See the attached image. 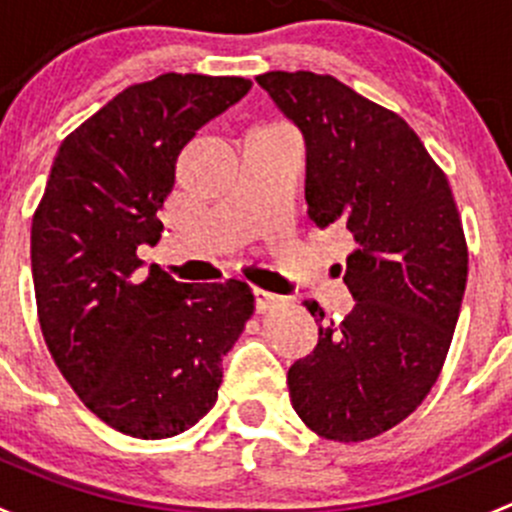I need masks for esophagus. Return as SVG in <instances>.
I'll return each mask as SVG.
<instances>
[{
	"label": "esophagus",
	"instance_id": "1",
	"mask_svg": "<svg viewBox=\"0 0 512 512\" xmlns=\"http://www.w3.org/2000/svg\"><path fill=\"white\" fill-rule=\"evenodd\" d=\"M255 307L257 312L265 314V312H272V309L282 307V304H287L285 299L280 297V294H272V292H265V289H255Z\"/></svg>",
	"mask_w": 512,
	"mask_h": 512
}]
</instances>
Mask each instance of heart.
<instances>
[{"label": "heart", "instance_id": "heart-1", "mask_svg": "<svg viewBox=\"0 0 512 512\" xmlns=\"http://www.w3.org/2000/svg\"><path fill=\"white\" fill-rule=\"evenodd\" d=\"M265 131H282V128H265Z\"/></svg>", "mask_w": 512, "mask_h": 512}]
</instances>
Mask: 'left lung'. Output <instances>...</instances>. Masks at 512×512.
<instances>
[{
  "mask_svg": "<svg viewBox=\"0 0 512 512\" xmlns=\"http://www.w3.org/2000/svg\"><path fill=\"white\" fill-rule=\"evenodd\" d=\"M257 84L302 131L309 218L347 230L342 322L319 324L314 352L287 371L297 416L327 441L399 426L426 399L451 347L468 280V245L446 173L414 128L329 74L267 71Z\"/></svg>",
  "mask_w": 512,
  "mask_h": 512,
  "instance_id": "1",
  "label": "left lung"
}]
</instances>
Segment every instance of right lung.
Here are the masks:
<instances>
[{"label": "right lung", "mask_w": 512, "mask_h": 512, "mask_svg": "<svg viewBox=\"0 0 512 512\" xmlns=\"http://www.w3.org/2000/svg\"><path fill=\"white\" fill-rule=\"evenodd\" d=\"M250 86L173 71L128 86L64 138L34 210L46 347L86 409L126 436H178L208 414L255 312L247 282L183 285L136 255L160 240L180 151Z\"/></svg>", "instance_id": "1"}]
</instances>
